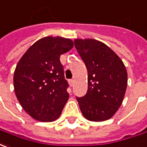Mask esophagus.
<instances>
[{"instance_id":"1","label":"esophagus","mask_w":147,"mask_h":147,"mask_svg":"<svg viewBox=\"0 0 147 147\" xmlns=\"http://www.w3.org/2000/svg\"><path fill=\"white\" fill-rule=\"evenodd\" d=\"M74 83H75V80H69V84H70L71 87L73 86Z\"/></svg>"}]
</instances>
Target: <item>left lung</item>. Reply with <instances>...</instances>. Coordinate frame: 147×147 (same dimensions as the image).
<instances>
[{"instance_id": "8db88e82", "label": "left lung", "mask_w": 147, "mask_h": 147, "mask_svg": "<svg viewBox=\"0 0 147 147\" xmlns=\"http://www.w3.org/2000/svg\"><path fill=\"white\" fill-rule=\"evenodd\" d=\"M75 47L88 71V90L78 98L83 115L91 121L111 118L123 102L128 81L127 71L114 51L94 39H76Z\"/></svg>"}]
</instances>
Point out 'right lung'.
I'll return each mask as SVG.
<instances>
[{"label":"right lung","mask_w":147,"mask_h":147,"mask_svg":"<svg viewBox=\"0 0 147 147\" xmlns=\"http://www.w3.org/2000/svg\"><path fill=\"white\" fill-rule=\"evenodd\" d=\"M73 45L70 39L44 37L33 44L17 64L14 92L23 110L33 119L50 122L62 113L69 98V84L60 56Z\"/></svg>","instance_id":"add662e5"}]
</instances>
